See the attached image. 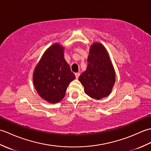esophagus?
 <instances>
[{
  "instance_id": "1",
  "label": "esophagus",
  "mask_w": 151,
  "mask_h": 151,
  "mask_svg": "<svg viewBox=\"0 0 151 151\" xmlns=\"http://www.w3.org/2000/svg\"><path fill=\"white\" fill-rule=\"evenodd\" d=\"M80 75H81V74H80V73H75V76H76V79L78 78Z\"/></svg>"
}]
</instances>
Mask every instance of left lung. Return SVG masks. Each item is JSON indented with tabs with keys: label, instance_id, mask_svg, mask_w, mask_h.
<instances>
[{
	"label": "left lung",
	"instance_id": "1",
	"mask_svg": "<svg viewBox=\"0 0 151 151\" xmlns=\"http://www.w3.org/2000/svg\"><path fill=\"white\" fill-rule=\"evenodd\" d=\"M88 67L78 78L89 97L99 100L111 93L115 82V72L108 52L99 42L89 48Z\"/></svg>",
	"mask_w": 151,
	"mask_h": 151
}]
</instances>
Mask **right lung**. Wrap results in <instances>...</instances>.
<instances>
[{
	"label": "right lung",
	"instance_id": "right-lung-1",
	"mask_svg": "<svg viewBox=\"0 0 151 151\" xmlns=\"http://www.w3.org/2000/svg\"><path fill=\"white\" fill-rule=\"evenodd\" d=\"M63 56L64 47L54 43L45 50L34 70L35 89L49 103L62 101L70 82L75 78Z\"/></svg>",
	"mask_w": 151,
	"mask_h": 151
}]
</instances>
